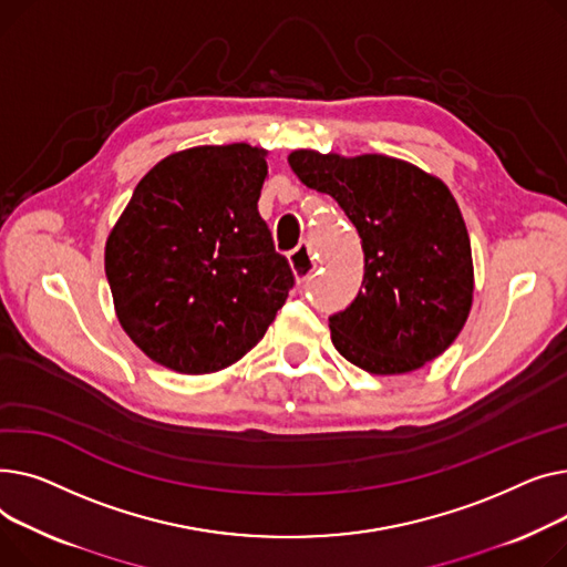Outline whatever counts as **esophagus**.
Wrapping results in <instances>:
<instances>
[{"instance_id":"esophagus-1","label":"esophagus","mask_w":567,"mask_h":567,"mask_svg":"<svg viewBox=\"0 0 567 567\" xmlns=\"http://www.w3.org/2000/svg\"><path fill=\"white\" fill-rule=\"evenodd\" d=\"M288 262L297 284H307L316 270V260L309 245H299L297 249H292L288 256Z\"/></svg>"}]
</instances>
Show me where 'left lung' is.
Wrapping results in <instances>:
<instances>
[{
	"label": "left lung",
	"mask_w": 567,
	"mask_h": 567,
	"mask_svg": "<svg viewBox=\"0 0 567 567\" xmlns=\"http://www.w3.org/2000/svg\"><path fill=\"white\" fill-rule=\"evenodd\" d=\"M288 164L307 187L337 198L361 238V290L329 318L334 348L375 375L410 373L440 357L474 302L472 243L451 189L375 153L299 148Z\"/></svg>",
	"instance_id": "left-lung-1"
}]
</instances>
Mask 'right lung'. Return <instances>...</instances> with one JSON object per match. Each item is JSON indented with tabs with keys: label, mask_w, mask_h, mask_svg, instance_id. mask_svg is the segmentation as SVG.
Listing matches in <instances>:
<instances>
[{
	"label": "right lung",
	"mask_w": 567,
	"mask_h": 567,
	"mask_svg": "<svg viewBox=\"0 0 567 567\" xmlns=\"http://www.w3.org/2000/svg\"><path fill=\"white\" fill-rule=\"evenodd\" d=\"M268 151L194 146L159 159L105 245L125 334L164 369L217 373L272 324L295 284L258 215Z\"/></svg>",
	"instance_id": "add662e5"
}]
</instances>
